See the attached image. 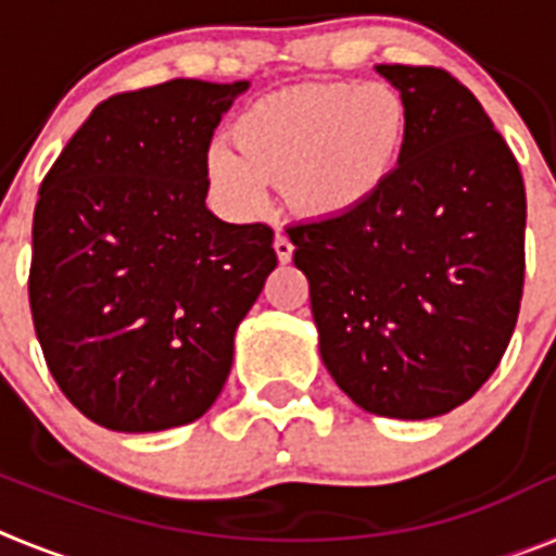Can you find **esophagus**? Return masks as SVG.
Instances as JSON below:
<instances>
[{
    "label": "esophagus",
    "instance_id": "34e87169",
    "mask_svg": "<svg viewBox=\"0 0 556 556\" xmlns=\"http://www.w3.org/2000/svg\"><path fill=\"white\" fill-rule=\"evenodd\" d=\"M275 253H278V258H281L283 264H287L294 253V244L289 242V236L283 233V230H278V233H275Z\"/></svg>",
    "mask_w": 556,
    "mask_h": 556
}]
</instances>
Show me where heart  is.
Here are the masks:
<instances>
[{
    "instance_id": "1",
    "label": "heart",
    "mask_w": 556,
    "mask_h": 556,
    "mask_svg": "<svg viewBox=\"0 0 556 556\" xmlns=\"http://www.w3.org/2000/svg\"><path fill=\"white\" fill-rule=\"evenodd\" d=\"M409 113L387 83H312L275 91L239 113L233 147H208L211 184L236 208H258L267 184L308 217L370 203L404 152Z\"/></svg>"
}]
</instances>
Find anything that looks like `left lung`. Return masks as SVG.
Returning a JSON list of instances; mask_svg holds the SVG:
<instances>
[{"instance_id":"obj_1","label":"left lung","mask_w":556,"mask_h":556,"mask_svg":"<svg viewBox=\"0 0 556 556\" xmlns=\"http://www.w3.org/2000/svg\"><path fill=\"white\" fill-rule=\"evenodd\" d=\"M409 113L376 198L287 228L320 356L365 412L445 415L493 376L523 294L527 189L484 108L445 68L381 63Z\"/></svg>"}]
</instances>
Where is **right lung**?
Returning a JSON list of instances; mask_svg holds the SVG:
<instances>
[{"label": "right lung", "instance_id": "add662e5", "mask_svg": "<svg viewBox=\"0 0 556 556\" xmlns=\"http://www.w3.org/2000/svg\"><path fill=\"white\" fill-rule=\"evenodd\" d=\"M248 86L180 77L100 102L38 191V342L63 395L105 429L203 417L278 264L269 225L205 208L211 136Z\"/></svg>", "mask_w": 556, "mask_h": 556}]
</instances>
